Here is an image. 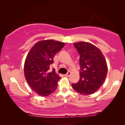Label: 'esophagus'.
Wrapping results in <instances>:
<instances>
[{
  "mask_svg": "<svg viewBox=\"0 0 125 125\" xmlns=\"http://www.w3.org/2000/svg\"><path fill=\"white\" fill-rule=\"evenodd\" d=\"M71 72H67L66 74H64V76H65L66 77H69L70 75H71Z\"/></svg>",
  "mask_w": 125,
  "mask_h": 125,
  "instance_id": "esophagus-1",
  "label": "esophagus"
}]
</instances>
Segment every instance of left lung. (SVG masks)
<instances>
[{
  "label": "left lung",
  "mask_w": 125,
  "mask_h": 125,
  "mask_svg": "<svg viewBox=\"0 0 125 125\" xmlns=\"http://www.w3.org/2000/svg\"><path fill=\"white\" fill-rule=\"evenodd\" d=\"M80 54L79 81L72 84L74 90L83 95L97 91L104 83L107 73V65L101 51L94 44L81 42L73 43Z\"/></svg>",
  "instance_id": "1"
}]
</instances>
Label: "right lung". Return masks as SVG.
I'll use <instances>...</instances> for the list:
<instances>
[{
  "mask_svg": "<svg viewBox=\"0 0 125 125\" xmlns=\"http://www.w3.org/2000/svg\"><path fill=\"white\" fill-rule=\"evenodd\" d=\"M64 43L53 39L39 41L33 46L26 58L24 74L27 82L38 95L47 96L56 90L61 77L54 69L49 71L55 54Z\"/></svg>",
  "mask_w": 125,
  "mask_h": 125,
  "instance_id": "obj_1",
  "label": "right lung"
}]
</instances>
